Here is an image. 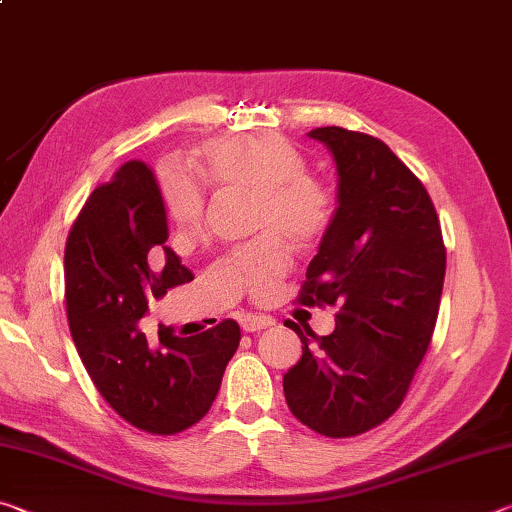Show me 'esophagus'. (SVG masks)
Segmentation results:
<instances>
[{
	"label": "esophagus",
	"instance_id": "esophagus-1",
	"mask_svg": "<svg viewBox=\"0 0 512 512\" xmlns=\"http://www.w3.org/2000/svg\"><path fill=\"white\" fill-rule=\"evenodd\" d=\"M239 325L246 332H259V329H266L275 325V320L271 316H257V314H241L239 316Z\"/></svg>",
	"mask_w": 512,
	"mask_h": 512
}]
</instances>
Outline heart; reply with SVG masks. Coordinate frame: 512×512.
<instances>
[{
  "label": "heart",
  "mask_w": 512,
  "mask_h": 512,
  "mask_svg": "<svg viewBox=\"0 0 512 512\" xmlns=\"http://www.w3.org/2000/svg\"><path fill=\"white\" fill-rule=\"evenodd\" d=\"M196 164L207 183L255 192V228L273 225L298 246L314 244L332 221V194L305 173V158L287 140L268 133L219 137L196 151ZM162 196L178 235L196 237L203 225V192L194 180L169 171ZM291 253L275 232H264L228 253L223 268L257 298L273 291L289 271Z\"/></svg>",
  "instance_id": "b5f03b06"
}]
</instances>
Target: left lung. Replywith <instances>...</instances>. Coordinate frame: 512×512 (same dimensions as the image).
<instances>
[{
    "label": "left lung",
    "instance_id": "obj_1",
    "mask_svg": "<svg viewBox=\"0 0 512 512\" xmlns=\"http://www.w3.org/2000/svg\"><path fill=\"white\" fill-rule=\"evenodd\" d=\"M307 135L332 153L339 207L298 300L339 311L327 336L287 325L302 357L282 384L302 424L350 438L400 409L436 327L447 257L427 189L384 142L341 126Z\"/></svg>",
    "mask_w": 512,
    "mask_h": 512
}]
</instances>
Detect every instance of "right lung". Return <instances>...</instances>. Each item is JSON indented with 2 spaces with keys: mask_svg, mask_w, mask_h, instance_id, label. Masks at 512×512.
Returning <instances> with one entry per match:
<instances>
[{
  "mask_svg": "<svg viewBox=\"0 0 512 512\" xmlns=\"http://www.w3.org/2000/svg\"><path fill=\"white\" fill-rule=\"evenodd\" d=\"M167 239L155 173L131 160L90 194L65 246L67 320L83 366L121 418L158 436L210 411L241 339L235 320L187 339L160 325L158 339H146L149 298L194 280Z\"/></svg>",
  "mask_w": 512,
  "mask_h": 512,
  "instance_id": "right-lung-1",
  "label": "right lung"
}]
</instances>
